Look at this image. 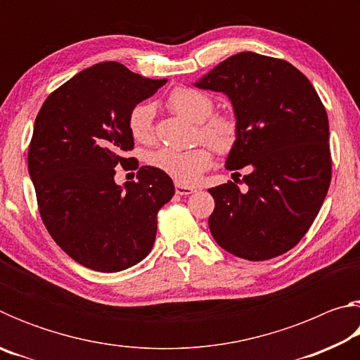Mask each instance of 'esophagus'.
Listing matches in <instances>:
<instances>
[{
	"instance_id": "34e87169",
	"label": "esophagus",
	"mask_w": 360,
	"mask_h": 360,
	"mask_svg": "<svg viewBox=\"0 0 360 360\" xmlns=\"http://www.w3.org/2000/svg\"><path fill=\"white\" fill-rule=\"evenodd\" d=\"M195 191H197V188H195V187L184 186V184H176V193H178V195H191Z\"/></svg>"
}]
</instances>
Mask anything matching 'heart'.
<instances>
[{
  "mask_svg": "<svg viewBox=\"0 0 360 360\" xmlns=\"http://www.w3.org/2000/svg\"><path fill=\"white\" fill-rule=\"evenodd\" d=\"M168 105L174 112L197 124V138L217 152H227L238 138V122L231 114H211L214 103L208 94L193 87H179L169 95ZM129 130L139 143L154 138V108L141 103L129 114ZM150 167L165 173L178 184H193L211 165V152L206 146L191 149L160 148L149 155Z\"/></svg>",
  "mask_w": 360,
  "mask_h": 360,
  "instance_id": "obj_1",
  "label": "heart"
}]
</instances>
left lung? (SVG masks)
<instances>
[{"instance_id": "8db88e82", "label": "left lung", "mask_w": 360, "mask_h": 360, "mask_svg": "<svg viewBox=\"0 0 360 360\" xmlns=\"http://www.w3.org/2000/svg\"><path fill=\"white\" fill-rule=\"evenodd\" d=\"M193 85L229 96L238 138L225 168L248 172L246 192L231 181L210 188L212 238L246 260L288 252L311 227L332 179L318 92L294 65L255 52L229 57Z\"/></svg>"}]
</instances>
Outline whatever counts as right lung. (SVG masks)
<instances>
[{"label": "right lung", "mask_w": 360, "mask_h": 360, "mask_svg": "<svg viewBox=\"0 0 360 360\" xmlns=\"http://www.w3.org/2000/svg\"><path fill=\"white\" fill-rule=\"evenodd\" d=\"M167 79H148L117 62L77 72L47 96L28 148L42 222L77 264L95 271H122L150 252L157 212L174 195L169 176L154 167L138 181L117 186L115 167L133 157L129 114Z\"/></svg>", "instance_id": "obj_1"}]
</instances>
